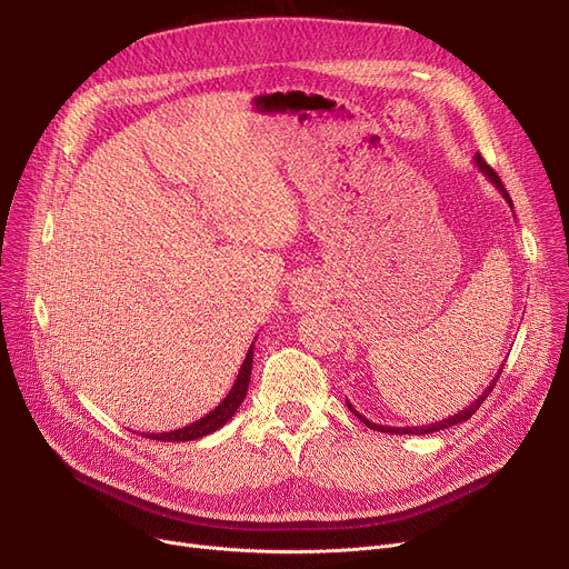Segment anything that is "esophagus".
I'll list each match as a JSON object with an SVG mask.
<instances>
[{"label": "esophagus", "mask_w": 569, "mask_h": 569, "mask_svg": "<svg viewBox=\"0 0 569 569\" xmlns=\"http://www.w3.org/2000/svg\"><path fill=\"white\" fill-rule=\"evenodd\" d=\"M318 292H320L318 277L311 272H302V274H297L292 281L290 302L295 309H309L318 300Z\"/></svg>", "instance_id": "1"}]
</instances>
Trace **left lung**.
<instances>
[{"instance_id": "obj_1", "label": "left lung", "mask_w": 569, "mask_h": 569, "mask_svg": "<svg viewBox=\"0 0 569 569\" xmlns=\"http://www.w3.org/2000/svg\"><path fill=\"white\" fill-rule=\"evenodd\" d=\"M475 166H477V170H480L487 179H489V182L500 191V196L507 200V204H510L512 207V198H510V193H507L505 191V187H502V182H500V177L496 174V170L480 157V154H475ZM500 371H502V367L498 369V373H496V378L487 385V390L480 395V397H477L468 408H463V410H459L457 415H450V417H447V420H442V422H433V425H425V427H382V425H376V422H371V420H367V417L365 415H360V412H357L350 403H348V408H350V412L355 415V417H360V422L362 425H367L369 429H373V431H382V433H399V436H427V433H433V431H442V429H450V427H455V425H461V422H468L470 420V417L475 415V410L477 408H480L482 403H485V399L491 395V390H493V387H496V382H498V378H500Z\"/></svg>"}]
</instances>
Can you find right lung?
I'll return each mask as SVG.
<instances>
[{
  "instance_id": "1",
  "label": "right lung",
  "mask_w": 569,
  "mask_h": 569,
  "mask_svg": "<svg viewBox=\"0 0 569 569\" xmlns=\"http://www.w3.org/2000/svg\"><path fill=\"white\" fill-rule=\"evenodd\" d=\"M251 367H253V343L244 357L242 367H239L237 380L232 382L230 392L226 395V399L214 408L209 410L200 420L182 427V429H174V431H166V433H142L144 438H154V440H163V442H187V440H198L207 433H214L217 429H221L223 425H228L232 420V415L237 412V408L242 406L247 390H249V382H251Z\"/></svg>"
}]
</instances>
